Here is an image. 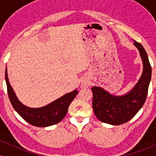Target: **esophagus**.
Returning a JSON list of instances; mask_svg holds the SVG:
<instances>
[{"mask_svg": "<svg viewBox=\"0 0 156 156\" xmlns=\"http://www.w3.org/2000/svg\"><path fill=\"white\" fill-rule=\"evenodd\" d=\"M87 83H83V84H82V87H87Z\"/></svg>", "mask_w": 156, "mask_h": 156, "instance_id": "esophagus-1", "label": "esophagus"}]
</instances>
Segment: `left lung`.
I'll use <instances>...</instances> for the list:
<instances>
[{
  "label": "left lung",
  "instance_id": "obj_1",
  "mask_svg": "<svg viewBox=\"0 0 156 156\" xmlns=\"http://www.w3.org/2000/svg\"><path fill=\"white\" fill-rule=\"evenodd\" d=\"M142 60L143 71L133 88L123 95H114L102 87H93L92 106L94 114L103 122L119 125L127 122L141 108L146 101L152 69L147 54L140 43L134 41Z\"/></svg>",
  "mask_w": 156,
  "mask_h": 156
}]
</instances>
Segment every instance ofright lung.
Segmentation results:
<instances>
[{
  "instance_id": "obj_1",
  "label": "right lung",
  "mask_w": 156,
  "mask_h": 156,
  "mask_svg": "<svg viewBox=\"0 0 156 156\" xmlns=\"http://www.w3.org/2000/svg\"><path fill=\"white\" fill-rule=\"evenodd\" d=\"M5 79L9 98L13 108L27 122L37 127L44 128L51 126L62 121L67 114L69 104L78 93L76 89L44 106L31 108L23 104L16 96L15 92L9 81L7 68H6L5 73Z\"/></svg>"
}]
</instances>
